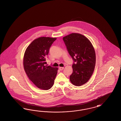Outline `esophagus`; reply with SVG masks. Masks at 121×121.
Here are the masks:
<instances>
[{
    "mask_svg": "<svg viewBox=\"0 0 121 121\" xmlns=\"http://www.w3.org/2000/svg\"><path fill=\"white\" fill-rule=\"evenodd\" d=\"M59 69L60 70H62L64 69V67H59Z\"/></svg>",
    "mask_w": 121,
    "mask_h": 121,
    "instance_id": "obj_1",
    "label": "esophagus"
}]
</instances>
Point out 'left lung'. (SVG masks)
<instances>
[{
  "instance_id": "8db88e82",
  "label": "left lung",
  "mask_w": 121,
  "mask_h": 121,
  "mask_svg": "<svg viewBox=\"0 0 121 121\" xmlns=\"http://www.w3.org/2000/svg\"><path fill=\"white\" fill-rule=\"evenodd\" d=\"M69 54L75 63L72 65L71 82L81 86L88 82L95 70V50L91 41L84 35L73 33L63 37Z\"/></svg>"
}]
</instances>
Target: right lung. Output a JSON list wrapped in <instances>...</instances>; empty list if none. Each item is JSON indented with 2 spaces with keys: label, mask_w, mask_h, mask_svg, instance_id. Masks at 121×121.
Masks as SVG:
<instances>
[{
  "label": "right lung",
  "mask_w": 121,
  "mask_h": 121,
  "mask_svg": "<svg viewBox=\"0 0 121 121\" xmlns=\"http://www.w3.org/2000/svg\"><path fill=\"white\" fill-rule=\"evenodd\" d=\"M56 38L41 37L35 39L26 48L23 59L24 69L30 81L39 89L52 87L58 68L48 66L46 59Z\"/></svg>",
  "instance_id": "add662e5"
}]
</instances>
